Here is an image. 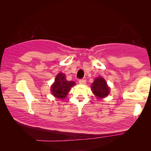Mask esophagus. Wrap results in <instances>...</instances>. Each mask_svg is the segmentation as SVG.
I'll return each mask as SVG.
<instances>
[{
	"label": "esophagus",
	"instance_id": "esophagus-1",
	"mask_svg": "<svg viewBox=\"0 0 151 151\" xmlns=\"http://www.w3.org/2000/svg\"><path fill=\"white\" fill-rule=\"evenodd\" d=\"M79 84H85L86 80H85V79H79Z\"/></svg>",
	"mask_w": 151,
	"mask_h": 151
}]
</instances>
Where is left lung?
Masks as SVG:
<instances>
[{
  "label": "left lung",
  "instance_id": "8db88e82",
  "mask_svg": "<svg viewBox=\"0 0 151 151\" xmlns=\"http://www.w3.org/2000/svg\"><path fill=\"white\" fill-rule=\"evenodd\" d=\"M91 90L95 96H97L98 98L106 97L110 91L106 81L101 77L96 78L93 81L91 85Z\"/></svg>",
  "mask_w": 151,
  "mask_h": 151
}]
</instances>
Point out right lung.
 <instances>
[{"label":"right lung","instance_id":"1","mask_svg":"<svg viewBox=\"0 0 151 151\" xmlns=\"http://www.w3.org/2000/svg\"><path fill=\"white\" fill-rule=\"evenodd\" d=\"M75 84L73 81H67L65 75L60 73L55 78V83L52 86V93L58 99H64L69 93L71 88Z\"/></svg>","mask_w":151,"mask_h":151}]
</instances>
